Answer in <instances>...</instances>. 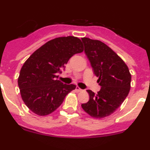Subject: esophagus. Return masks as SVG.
I'll use <instances>...</instances> for the list:
<instances>
[{"label": "esophagus", "instance_id": "esophagus-1", "mask_svg": "<svg viewBox=\"0 0 150 150\" xmlns=\"http://www.w3.org/2000/svg\"><path fill=\"white\" fill-rule=\"evenodd\" d=\"M75 90H76V92H79V91H83V90H82L81 88H79V87H78V86H76V89H75Z\"/></svg>", "mask_w": 150, "mask_h": 150}]
</instances>
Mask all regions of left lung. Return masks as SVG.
Listing matches in <instances>:
<instances>
[{
	"mask_svg": "<svg viewBox=\"0 0 150 150\" xmlns=\"http://www.w3.org/2000/svg\"><path fill=\"white\" fill-rule=\"evenodd\" d=\"M82 41L101 88L97 94L87 90L89 100L81 106L91 117L104 118L113 113L126 98L132 75L124 61L105 43L88 38Z\"/></svg>",
	"mask_w": 150,
	"mask_h": 150,
	"instance_id": "8db88e82",
	"label": "left lung"
}]
</instances>
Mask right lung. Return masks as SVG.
Returning a JSON list of instances; mask_svg holds the SVG:
<instances>
[{
    "mask_svg": "<svg viewBox=\"0 0 150 150\" xmlns=\"http://www.w3.org/2000/svg\"><path fill=\"white\" fill-rule=\"evenodd\" d=\"M80 39L74 36L57 38L40 46L24 63L18 85L24 103L38 116H46L62 104L76 88L58 80V74L71 57L83 52Z\"/></svg>",
    "mask_w": 150,
    "mask_h": 150,
    "instance_id": "1",
    "label": "right lung"
}]
</instances>
